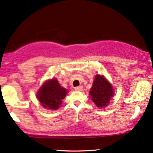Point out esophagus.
<instances>
[{"label":"esophagus","instance_id":"esophagus-1","mask_svg":"<svg viewBox=\"0 0 153 153\" xmlns=\"http://www.w3.org/2000/svg\"><path fill=\"white\" fill-rule=\"evenodd\" d=\"M75 90L77 91H80L83 90V87L82 86H77L75 88Z\"/></svg>","mask_w":153,"mask_h":153}]
</instances>
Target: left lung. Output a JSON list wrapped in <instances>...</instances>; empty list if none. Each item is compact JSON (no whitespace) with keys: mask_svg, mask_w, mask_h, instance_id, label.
I'll return each instance as SVG.
<instances>
[{"mask_svg":"<svg viewBox=\"0 0 153 153\" xmlns=\"http://www.w3.org/2000/svg\"><path fill=\"white\" fill-rule=\"evenodd\" d=\"M89 94L96 106L102 108L109 105L114 95V89L103 75H97Z\"/></svg>","mask_w":153,"mask_h":153,"instance_id":"8db88e82","label":"left lung"}]
</instances>
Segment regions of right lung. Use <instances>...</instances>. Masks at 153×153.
<instances>
[{"mask_svg":"<svg viewBox=\"0 0 153 153\" xmlns=\"http://www.w3.org/2000/svg\"><path fill=\"white\" fill-rule=\"evenodd\" d=\"M67 94L68 90L62 87L58 80L54 78L46 80L39 88L36 95L41 105L44 108L57 110Z\"/></svg>","mask_w":153,"mask_h":153,"instance_id":"obj_1","label":"right lung"}]
</instances>
